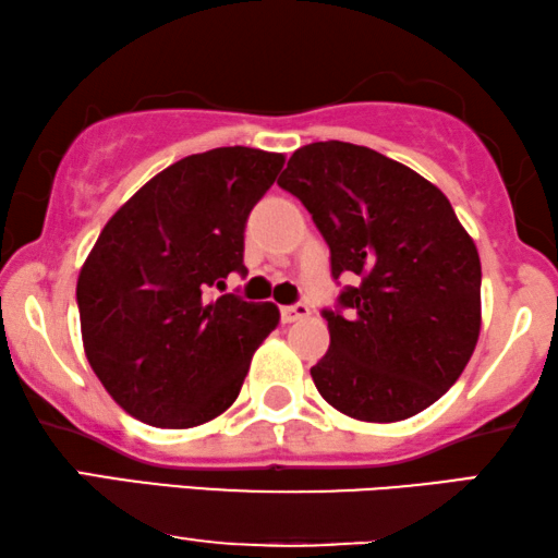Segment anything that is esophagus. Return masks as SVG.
Wrapping results in <instances>:
<instances>
[{
  "label": "esophagus",
  "instance_id": "esophagus-1",
  "mask_svg": "<svg viewBox=\"0 0 558 558\" xmlns=\"http://www.w3.org/2000/svg\"><path fill=\"white\" fill-rule=\"evenodd\" d=\"M281 323L289 325V323H296V319H304L310 317V307L307 304L296 302V304H287V307H281Z\"/></svg>",
  "mask_w": 558,
  "mask_h": 558
}]
</instances>
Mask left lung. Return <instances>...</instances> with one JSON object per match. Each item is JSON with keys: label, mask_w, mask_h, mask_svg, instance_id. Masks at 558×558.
<instances>
[{"label": "left lung", "mask_w": 558, "mask_h": 558, "mask_svg": "<svg viewBox=\"0 0 558 558\" xmlns=\"http://www.w3.org/2000/svg\"><path fill=\"white\" fill-rule=\"evenodd\" d=\"M279 187L300 197L330 246L323 317L330 350L312 365L323 399L361 422H401L462 376L480 335V256L432 182L376 149L315 142Z\"/></svg>", "instance_id": "1"}]
</instances>
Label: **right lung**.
<instances>
[{
  "label": "right lung",
  "instance_id": "obj_1",
  "mask_svg": "<svg viewBox=\"0 0 558 558\" xmlns=\"http://www.w3.org/2000/svg\"><path fill=\"white\" fill-rule=\"evenodd\" d=\"M281 165L251 147L190 155L98 235L75 289L83 348L111 399L140 422L187 429L239 399L279 310L210 292L228 274H248L243 231Z\"/></svg>",
  "mask_w": 558,
  "mask_h": 558
}]
</instances>
